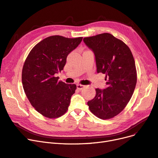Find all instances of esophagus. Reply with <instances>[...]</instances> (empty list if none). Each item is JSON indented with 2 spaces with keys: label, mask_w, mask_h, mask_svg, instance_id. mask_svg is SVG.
Here are the masks:
<instances>
[{
  "label": "esophagus",
  "mask_w": 158,
  "mask_h": 158,
  "mask_svg": "<svg viewBox=\"0 0 158 158\" xmlns=\"http://www.w3.org/2000/svg\"><path fill=\"white\" fill-rule=\"evenodd\" d=\"M85 88V85H81V84H78L77 85V89H79V90H82Z\"/></svg>",
  "instance_id": "esophagus-1"
}]
</instances>
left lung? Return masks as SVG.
Returning <instances> with one entry per match:
<instances>
[{"mask_svg":"<svg viewBox=\"0 0 158 158\" xmlns=\"http://www.w3.org/2000/svg\"><path fill=\"white\" fill-rule=\"evenodd\" d=\"M85 44L95 55L98 73L106 75L107 87L96 89V96L88 104L98 118L107 120L126 107L137 83L135 63L130 49L109 33L84 38Z\"/></svg>","mask_w":158,"mask_h":158,"instance_id":"1","label":"left lung"}]
</instances>
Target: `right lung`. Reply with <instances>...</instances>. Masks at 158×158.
I'll use <instances>...</instances> for the list:
<instances>
[{
    "label": "right lung",
    "instance_id": "obj_1",
    "mask_svg": "<svg viewBox=\"0 0 158 158\" xmlns=\"http://www.w3.org/2000/svg\"><path fill=\"white\" fill-rule=\"evenodd\" d=\"M82 40L48 37L35 45L26 58L22 70L23 89L32 107L47 118H58L68 109L77 86L58 81L55 74L64 69L67 56Z\"/></svg>",
    "mask_w": 158,
    "mask_h": 158
}]
</instances>
